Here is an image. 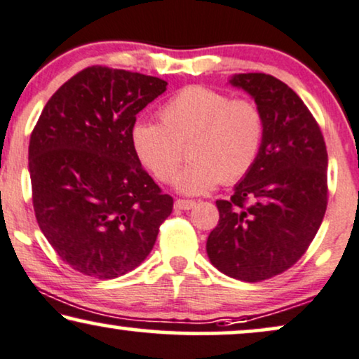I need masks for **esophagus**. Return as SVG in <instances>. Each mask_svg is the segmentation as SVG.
I'll return each mask as SVG.
<instances>
[{
	"instance_id": "obj_1",
	"label": "esophagus",
	"mask_w": 359,
	"mask_h": 359,
	"mask_svg": "<svg viewBox=\"0 0 359 359\" xmlns=\"http://www.w3.org/2000/svg\"><path fill=\"white\" fill-rule=\"evenodd\" d=\"M174 207H175L177 210H190V208L195 207V202H194V200L177 198L175 203H174Z\"/></svg>"
}]
</instances>
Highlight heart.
Instances as JSON below:
<instances>
[{
  "label": "heart",
  "instance_id": "1",
  "mask_svg": "<svg viewBox=\"0 0 359 359\" xmlns=\"http://www.w3.org/2000/svg\"><path fill=\"white\" fill-rule=\"evenodd\" d=\"M161 123L137 119L131 146L162 182L174 179L188 144L191 164L175 177L184 194H203L218 182L235 184L252 169L264 137V116L255 102L194 85L159 109Z\"/></svg>",
  "mask_w": 359,
  "mask_h": 359
}]
</instances>
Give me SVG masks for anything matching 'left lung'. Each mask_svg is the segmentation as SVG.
I'll return each instance as SVG.
<instances>
[{
  "mask_svg": "<svg viewBox=\"0 0 359 359\" xmlns=\"http://www.w3.org/2000/svg\"><path fill=\"white\" fill-rule=\"evenodd\" d=\"M229 83L255 98L264 137L231 198L217 200L207 255L223 274L259 283L292 267L317 235L328 203V154L312 113L284 82L238 74Z\"/></svg>",
  "mask_w": 359,
  "mask_h": 359,
  "instance_id": "obj_1",
  "label": "left lung"
}]
</instances>
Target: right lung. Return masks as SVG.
<instances>
[{"instance_id": "add662e5", "label": "right lung", "mask_w": 359, "mask_h": 359, "mask_svg": "<svg viewBox=\"0 0 359 359\" xmlns=\"http://www.w3.org/2000/svg\"><path fill=\"white\" fill-rule=\"evenodd\" d=\"M167 82L93 65L42 109L29 141L36 219L72 269L114 279L141 264L174 198L162 194L131 146L136 114Z\"/></svg>"}]
</instances>
